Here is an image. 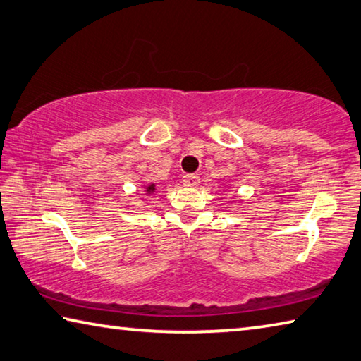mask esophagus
Listing matches in <instances>:
<instances>
[{"label": "esophagus", "instance_id": "esophagus-1", "mask_svg": "<svg viewBox=\"0 0 361 361\" xmlns=\"http://www.w3.org/2000/svg\"><path fill=\"white\" fill-rule=\"evenodd\" d=\"M199 175L195 173H186L185 176H183V185H185L186 188H195L199 185Z\"/></svg>", "mask_w": 361, "mask_h": 361}]
</instances>
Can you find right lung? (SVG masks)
Here are the masks:
<instances>
[{
  "label": "right lung",
  "mask_w": 361,
  "mask_h": 361,
  "mask_svg": "<svg viewBox=\"0 0 361 361\" xmlns=\"http://www.w3.org/2000/svg\"><path fill=\"white\" fill-rule=\"evenodd\" d=\"M143 192H145V195H152L156 192V183H149V185L143 186Z\"/></svg>",
  "instance_id": "right-lung-1"
}]
</instances>
